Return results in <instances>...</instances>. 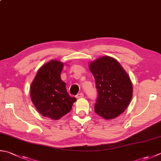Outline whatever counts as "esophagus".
Returning <instances> with one entry per match:
<instances>
[{
	"instance_id": "esophagus-1",
	"label": "esophagus",
	"mask_w": 161,
	"mask_h": 161,
	"mask_svg": "<svg viewBox=\"0 0 161 161\" xmlns=\"http://www.w3.org/2000/svg\"><path fill=\"white\" fill-rule=\"evenodd\" d=\"M84 97V94L82 93H79L76 96L77 98H80V97Z\"/></svg>"
}]
</instances>
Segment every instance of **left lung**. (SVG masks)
Returning a JSON list of instances; mask_svg holds the SVG:
<instances>
[{"mask_svg":"<svg viewBox=\"0 0 161 161\" xmlns=\"http://www.w3.org/2000/svg\"><path fill=\"white\" fill-rule=\"evenodd\" d=\"M89 68L97 92L94 111L105 119L116 117L127 108L133 96L130 77L119 63L109 56L91 63Z\"/></svg>","mask_w":161,"mask_h":161,"instance_id":"1","label":"left lung"}]
</instances>
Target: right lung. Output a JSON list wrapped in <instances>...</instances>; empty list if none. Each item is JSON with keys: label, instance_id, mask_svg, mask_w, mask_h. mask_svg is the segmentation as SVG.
Listing matches in <instances>:
<instances>
[{"label": "right lung", "instance_id": "1", "mask_svg": "<svg viewBox=\"0 0 161 161\" xmlns=\"http://www.w3.org/2000/svg\"><path fill=\"white\" fill-rule=\"evenodd\" d=\"M64 64L52 61L42 66L31 84V97L37 111L45 117L58 119L70 111L77 99L72 97L61 80Z\"/></svg>", "mask_w": 161, "mask_h": 161}]
</instances>
